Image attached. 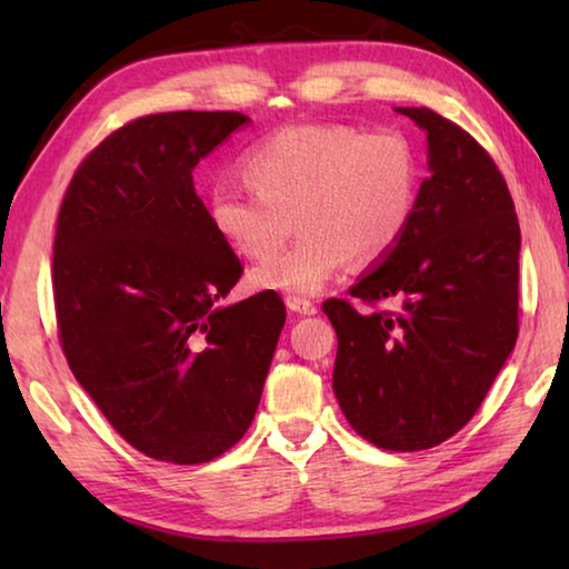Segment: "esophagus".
<instances>
[{
	"label": "esophagus",
	"instance_id": "34e87169",
	"mask_svg": "<svg viewBox=\"0 0 569 569\" xmlns=\"http://www.w3.org/2000/svg\"><path fill=\"white\" fill-rule=\"evenodd\" d=\"M286 306L291 308L293 313H301V316H313L316 311H319V306H316L313 301H308V298H301V296H288Z\"/></svg>",
	"mask_w": 569,
	"mask_h": 569
}]
</instances>
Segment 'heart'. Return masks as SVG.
I'll use <instances>...</instances> for the list:
<instances>
[{"mask_svg":"<svg viewBox=\"0 0 569 569\" xmlns=\"http://www.w3.org/2000/svg\"><path fill=\"white\" fill-rule=\"evenodd\" d=\"M250 188L218 182L208 218L246 258L283 246L296 216L301 238L250 271L258 291L321 293L343 266L383 261L401 243L419 203V158L399 130L291 124L240 160Z\"/></svg>","mask_w":569,"mask_h":569,"instance_id":"obj_1","label":"heart"}]
</instances>
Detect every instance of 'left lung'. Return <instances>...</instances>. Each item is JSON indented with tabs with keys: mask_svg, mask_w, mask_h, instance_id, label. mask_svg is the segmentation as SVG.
Listing matches in <instances>:
<instances>
[{
	"mask_svg": "<svg viewBox=\"0 0 569 569\" xmlns=\"http://www.w3.org/2000/svg\"><path fill=\"white\" fill-rule=\"evenodd\" d=\"M429 142V178L401 243L329 298L339 336L333 393L379 449H431L467 427L519 331V220L492 156L429 108H397ZM400 301L397 312L381 300Z\"/></svg>",
	"mask_w": 569,
	"mask_h": 569,
	"instance_id": "1",
	"label": "left lung"
}]
</instances>
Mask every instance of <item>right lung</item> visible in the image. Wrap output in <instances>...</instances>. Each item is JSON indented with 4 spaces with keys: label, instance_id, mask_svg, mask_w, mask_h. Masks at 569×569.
<instances>
[{
    "label": "right lung",
    "instance_id": "1",
    "mask_svg": "<svg viewBox=\"0 0 569 569\" xmlns=\"http://www.w3.org/2000/svg\"><path fill=\"white\" fill-rule=\"evenodd\" d=\"M243 112H158L110 132L67 186L52 291L67 363L146 457L203 465L246 435L286 306L276 291L220 308L243 276L192 168Z\"/></svg>",
    "mask_w": 569,
    "mask_h": 569
}]
</instances>
